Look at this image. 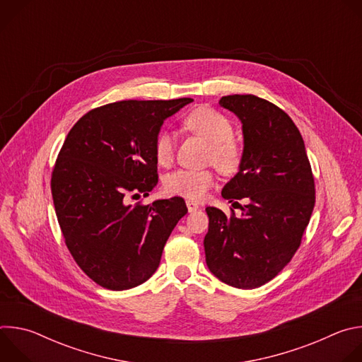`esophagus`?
<instances>
[{
  "label": "esophagus",
  "instance_id": "34e87169",
  "mask_svg": "<svg viewBox=\"0 0 362 362\" xmlns=\"http://www.w3.org/2000/svg\"><path fill=\"white\" fill-rule=\"evenodd\" d=\"M186 206H187V211L189 212H194L199 208V204L196 202H193V200H186Z\"/></svg>",
  "mask_w": 362,
  "mask_h": 362
}]
</instances>
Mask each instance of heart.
Masks as SVG:
<instances>
[{
	"instance_id": "obj_1",
	"label": "heart",
	"mask_w": 362,
	"mask_h": 362,
	"mask_svg": "<svg viewBox=\"0 0 362 362\" xmlns=\"http://www.w3.org/2000/svg\"><path fill=\"white\" fill-rule=\"evenodd\" d=\"M186 124L194 133L211 143L208 160L223 175H235L239 172L243 160L240 146L232 140L233 126L222 113L202 107L192 112ZM175 150V137L172 132L163 130L159 133L154 144V156L160 165L170 163ZM215 183L212 170H190L179 169L165 177L163 186L166 193L183 196L192 200H200Z\"/></svg>"
}]
</instances>
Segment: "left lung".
I'll list each match as a JSON object with an SVG mask.
<instances>
[{
	"mask_svg": "<svg viewBox=\"0 0 362 362\" xmlns=\"http://www.w3.org/2000/svg\"><path fill=\"white\" fill-rule=\"evenodd\" d=\"M219 105L239 117L243 132L242 166L222 196L246 204H239L240 218L206 208V264L222 282L253 289L274 279L298 250L315 183L303 139L282 109L253 94L223 95Z\"/></svg>",
	"mask_w": 362,
	"mask_h": 362,
	"instance_id": "8db88e82",
	"label": "left lung"
}]
</instances>
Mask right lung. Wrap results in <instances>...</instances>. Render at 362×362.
I'll return each mask as SVG.
<instances>
[{
    "instance_id": "add662e5",
    "label": "right lung",
    "mask_w": 362,
    "mask_h": 362,
    "mask_svg": "<svg viewBox=\"0 0 362 362\" xmlns=\"http://www.w3.org/2000/svg\"><path fill=\"white\" fill-rule=\"evenodd\" d=\"M193 100H123L86 113L69 132L51 175L66 245L103 288L124 291L159 268L187 214L182 197L130 204L158 185L154 144L163 122Z\"/></svg>"
}]
</instances>
